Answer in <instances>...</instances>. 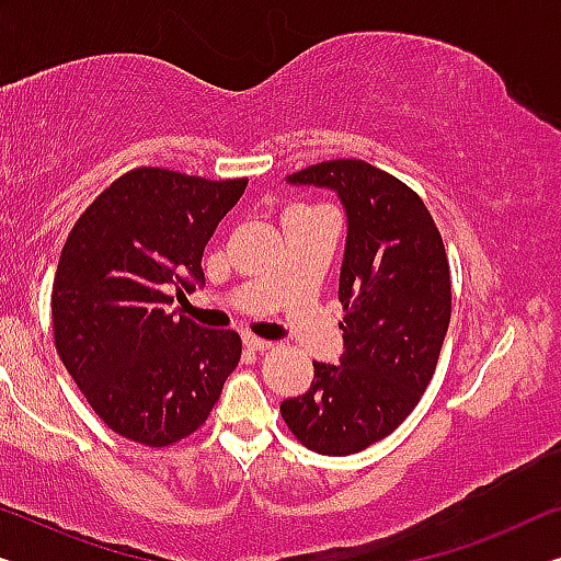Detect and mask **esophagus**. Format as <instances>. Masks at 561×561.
I'll use <instances>...</instances> for the list:
<instances>
[{
	"label": "esophagus",
	"mask_w": 561,
	"mask_h": 561,
	"mask_svg": "<svg viewBox=\"0 0 561 561\" xmlns=\"http://www.w3.org/2000/svg\"><path fill=\"white\" fill-rule=\"evenodd\" d=\"M244 342H247V347L259 350V353H264V350H272V347H274V342H272V340L256 337V334H252V332H247V334H244Z\"/></svg>",
	"instance_id": "1"
}]
</instances>
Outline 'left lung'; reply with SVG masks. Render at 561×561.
I'll return each mask as SVG.
<instances>
[{"label":"left lung","instance_id":"1","mask_svg":"<svg viewBox=\"0 0 561 561\" xmlns=\"http://www.w3.org/2000/svg\"><path fill=\"white\" fill-rule=\"evenodd\" d=\"M287 183L330 188L345 208V353L340 365L314 363L312 386L279 411L317 454H360L411 415L436 373L450 322L446 249L421 196L370 163L337 158Z\"/></svg>","mask_w":561,"mask_h":561}]
</instances>
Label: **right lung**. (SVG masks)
Returning <instances> with one entry per match:
<instances>
[{
	"label": "right lung",
	"instance_id": "add662e5",
	"mask_svg": "<svg viewBox=\"0 0 561 561\" xmlns=\"http://www.w3.org/2000/svg\"><path fill=\"white\" fill-rule=\"evenodd\" d=\"M247 179L136 169L75 224L53 284L55 345L82 396L118 436L163 448L206 423L239 365L233 330L169 312L204 287L201 256Z\"/></svg>",
	"mask_w": 561,
	"mask_h": 561
}]
</instances>
